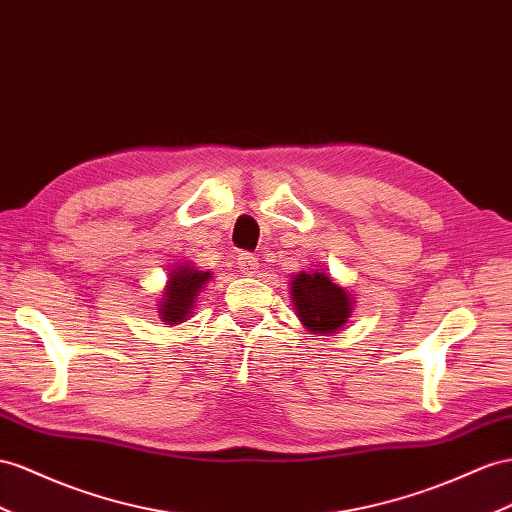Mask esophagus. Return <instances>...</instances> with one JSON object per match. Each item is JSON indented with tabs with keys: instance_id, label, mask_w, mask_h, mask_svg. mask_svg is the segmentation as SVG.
Returning a JSON list of instances; mask_svg holds the SVG:
<instances>
[{
	"instance_id": "1",
	"label": "esophagus",
	"mask_w": 512,
	"mask_h": 512,
	"mask_svg": "<svg viewBox=\"0 0 512 512\" xmlns=\"http://www.w3.org/2000/svg\"><path fill=\"white\" fill-rule=\"evenodd\" d=\"M238 266H240V270H242L244 274H255L257 268H259V259H257L253 253L242 251V253L238 255Z\"/></svg>"
}]
</instances>
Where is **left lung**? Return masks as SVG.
<instances>
[{"label": "left lung", "mask_w": 512, "mask_h": 512, "mask_svg": "<svg viewBox=\"0 0 512 512\" xmlns=\"http://www.w3.org/2000/svg\"><path fill=\"white\" fill-rule=\"evenodd\" d=\"M292 300L300 322L313 333H333L342 329L352 307L344 287L333 283L324 272L296 274Z\"/></svg>", "instance_id": "8db88e82"}]
</instances>
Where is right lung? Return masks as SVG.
Returning <instances> with one entry per match:
<instances>
[{
	"label": "right lung",
	"mask_w": 512,
	"mask_h": 512,
	"mask_svg": "<svg viewBox=\"0 0 512 512\" xmlns=\"http://www.w3.org/2000/svg\"><path fill=\"white\" fill-rule=\"evenodd\" d=\"M209 279V272L196 270L192 266H177L170 272V279L164 292V303L160 307V316L168 324H179L192 313L194 298Z\"/></svg>",
	"instance_id": "add662e5"
}]
</instances>
